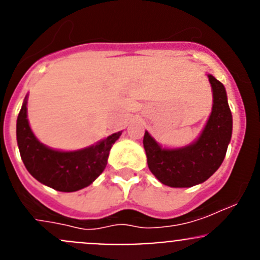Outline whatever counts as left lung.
<instances>
[{
    "label": "left lung",
    "instance_id": "1",
    "mask_svg": "<svg viewBox=\"0 0 260 260\" xmlns=\"http://www.w3.org/2000/svg\"><path fill=\"white\" fill-rule=\"evenodd\" d=\"M212 86V112L203 133L193 145L179 149H165L148 132L143 137L147 164L152 174L164 185L191 187L204 182L224 161L232 138L233 117L226 91L219 80L209 74Z\"/></svg>",
    "mask_w": 260,
    "mask_h": 260
}]
</instances>
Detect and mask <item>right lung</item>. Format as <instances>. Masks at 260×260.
I'll use <instances>...</instances> for the list:
<instances>
[{"mask_svg": "<svg viewBox=\"0 0 260 260\" xmlns=\"http://www.w3.org/2000/svg\"><path fill=\"white\" fill-rule=\"evenodd\" d=\"M26 98L17 117L16 135L21 158L27 171L44 185L73 192L90 185L107 166L109 151L122 132L113 133L98 145L74 152H60L39 142L27 120Z\"/></svg>", "mask_w": 260, "mask_h": 260, "instance_id": "obj_1", "label": "right lung"}]
</instances>
